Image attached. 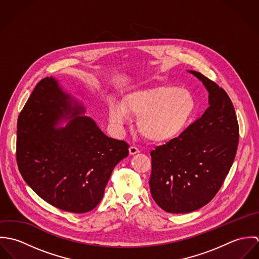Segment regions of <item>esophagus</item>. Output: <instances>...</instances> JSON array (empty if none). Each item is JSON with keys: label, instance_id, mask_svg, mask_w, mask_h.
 <instances>
[{"label": "esophagus", "instance_id": "34e87169", "mask_svg": "<svg viewBox=\"0 0 259 259\" xmlns=\"http://www.w3.org/2000/svg\"><path fill=\"white\" fill-rule=\"evenodd\" d=\"M128 150H130V154H131V155H133V154H136V153H139V152H140V149H139V148H137L136 146H132V147H130Z\"/></svg>", "mask_w": 259, "mask_h": 259}]
</instances>
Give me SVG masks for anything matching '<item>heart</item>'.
<instances>
[{
	"label": "heart",
	"mask_w": 259,
	"mask_h": 259,
	"mask_svg": "<svg viewBox=\"0 0 259 259\" xmlns=\"http://www.w3.org/2000/svg\"><path fill=\"white\" fill-rule=\"evenodd\" d=\"M193 95L175 85H157L126 95L121 105L111 106L110 119L121 124L127 113L138 117V126L144 137L154 142L169 141L179 136L195 113Z\"/></svg>",
	"instance_id": "heart-1"
}]
</instances>
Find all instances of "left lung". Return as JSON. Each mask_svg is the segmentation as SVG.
Returning <instances> with one entry per match:
<instances>
[{
	"label": "left lung",
	"mask_w": 259,
	"mask_h": 259,
	"mask_svg": "<svg viewBox=\"0 0 259 259\" xmlns=\"http://www.w3.org/2000/svg\"><path fill=\"white\" fill-rule=\"evenodd\" d=\"M208 92L209 107L180 137L150 151V193L169 213H187L207 204L233 163L239 128L233 105L214 81L189 71Z\"/></svg>",
	"instance_id": "left-lung-1"
}]
</instances>
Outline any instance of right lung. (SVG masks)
Returning a JSON list of instances; mask_svg holds the SVG:
<instances>
[{"label": "right lung", "instance_id": "obj_1", "mask_svg": "<svg viewBox=\"0 0 259 259\" xmlns=\"http://www.w3.org/2000/svg\"><path fill=\"white\" fill-rule=\"evenodd\" d=\"M83 112L56 78L47 76L37 82L17 124L16 155L23 179L45 201L74 213L100 203L114 166L130 148L107 137ZM71 113L74 119L54 128Z\"/></svg>", "mask_w": 259, "mask_h": 259}]
</instances>
